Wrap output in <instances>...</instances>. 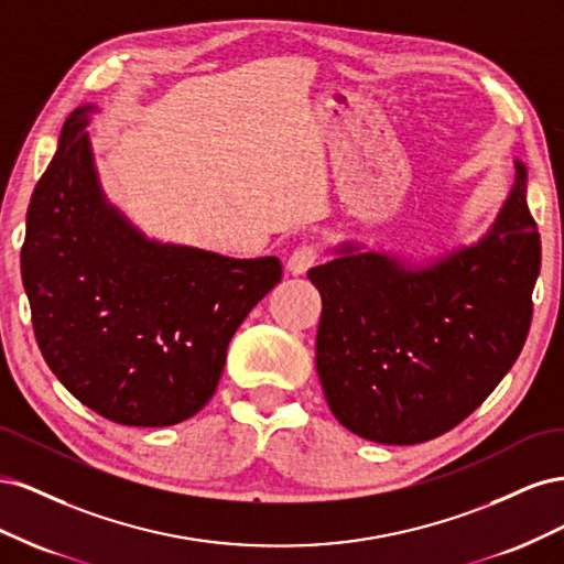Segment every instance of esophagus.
<instances>
[{
	"mask_svg": "<svg viewBox=\"0 0 564 564\" xmlns=\"http://www.w3.org/2000/svg\"><path fill=\"white\" fill-rule=\"evenodd\" d=\"M317 263V247L315 245H303L299 247L286 261V270L292 275H305L313 265Z\"/></svg>",
	"mask_w": 564,
	"mask_h": 564,
	"instance_id": "34e87169",
	"label": "esophagus"
}]
</instances>
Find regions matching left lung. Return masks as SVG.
<instances>
[{
  "mask_svg": "<svg viewBox=\"0 0 564 564\" xmlns=\"http://www.w3.org/2000/svg\"><path fill=\"white\" fill-rule=\"evenodd\" d=\"M308 272L322 296L317 373L340 425L381 445L452 431L516 365L532 324L541 237L527 166L487 235L425 265L344 242Z\"/></svg>",
  "mask_w": 564,
  "mask_h": 564,
  "instance_id": "1",
  "label": "left lung"
}]
</instances>
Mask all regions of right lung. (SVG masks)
Listing matches in <instances>:
<instances>
[{
	"mask_svg": "<svg viewBox=\"0 0 564 564\" xmlns=\"http://www.w3.org/2000/svg\"><path fill=\"white\" fill-rule=\"evenodd\" d=\"M91 112L82 106L65 119L28 207L21 275L32 327L82 404L162 429L212 400L232 334L282 265L148 240L100 191L84 131Z\"/></svg>",
	"mask_w": 564,
	"mask_h": 564,
	"instance_id": "right-lung-1",
	"label": "right lung"
}]
</instances>
